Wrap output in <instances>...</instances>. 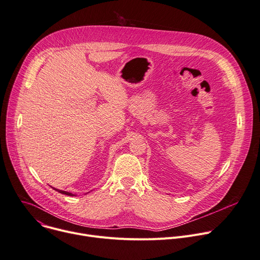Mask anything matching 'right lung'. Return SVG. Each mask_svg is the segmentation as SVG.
Segmentation results:
<instances>
[{
    "label": "right lung",
    "mask_w": 260,
    "mask_h": 260,
    "mask_svg": "<svg viewBox=\"0 0 260 260\" xmlns=\"http://www.w3.org/2000/svg\"><path fill=\"white\" fill-rule=\"evenodd\" d=\"M54 190H56L57 192H59V193H61V194H64V195H67V196H76L75 194H73V193H70V192H66V191H62V190H58V188H55V187H53Z\"/></svg>",
    "instance_id": "1"
}]
</instances>
